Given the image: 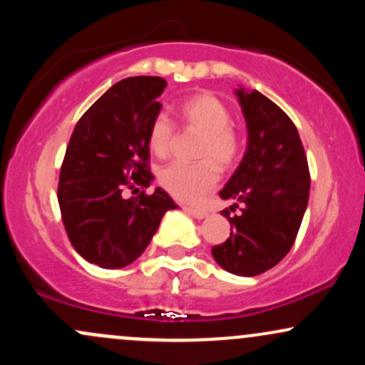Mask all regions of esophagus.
Segmentation results:
<instances>
[{"instance_id": "34e87169", "label": "esophagus", "mask_w": 365, "mask_h": 365, "mask_svg": "<svg viewBox=\"0 0 365 365\" xmlns=\"http://www.w3.org/2000/svg\"><path fill=\"white\" fill-rule=\"evenodd\" d=\"M183 211H185L187 215H190V216H194V218H197V220H202V218H206L207 216V213L204 210H199V207H192V206H183Z\"/></svg>"}]
</instances>
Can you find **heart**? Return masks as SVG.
Instances as JSON below:
<instances>
[{
    "label": "heart",
    "instance_id": "heart-1",
    "mask_svg": "<svg viewBox=\"0 0 365 365\" xmlns=\"http://www.w3.org/2000/svg\"><path fill=\"white\" fill-rule=\"evenodd\" d=\"M183 130L201 135L195 149L197 163H171L163 166L158 182L180 201L195 202L218 182L220 168L234 166L241 154V137L230 126L232 114L223 100L213 93H197L178 107ZM175 126L164 114L155 115L149 126V147L159 158H166L175 145Z\"/></svg>",
    "mask_w": 365,
    "mask_h": 365
}]
</instances>
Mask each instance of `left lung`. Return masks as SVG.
<instances>
[{"label": "left lung", "instance_id": "left-lung-1", "mask_svg": "<svg viewBox=\"0 0 365 365\" xmlns=\"http://www.w3.org/2000/svg\"><path fill=\"white\" fill-rule=\"evenodd\" d=\"M247 126L241 164L220 190L234 204L223 210L230 237L211 247L223 270L253 277L270 270L293 247L308 194L310 173L303 143L289 115L259 91L235 90ZM239 207L242 213L230 216Z\"/></svg>", "mask_w": 365, "mask_h": 365}]
</instances>
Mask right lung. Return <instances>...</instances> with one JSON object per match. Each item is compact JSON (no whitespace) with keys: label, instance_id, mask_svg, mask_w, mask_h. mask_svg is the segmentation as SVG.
I'll list each match as a JSON object with an SVG mask.
<instances>
[{"label":"right lung","instance_id":"1","mask_svg":"<svg viewBox=\"0 0 365 365\" xmlns=\"http://www.w3.org/2000/svg\"><path fill=\"white\" fill-rule=\"evenodd\" d=\"M166 81L135 76L115 83L88 109L72 131L60 168L58 206L76 251L102 268L133 263L149 246L166 211L178 207L163 189H147L149 126L161 112ZM138 190V189H135Z\"/></svg>","mask_w":365,"mask_h":365}]
</instances>
